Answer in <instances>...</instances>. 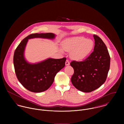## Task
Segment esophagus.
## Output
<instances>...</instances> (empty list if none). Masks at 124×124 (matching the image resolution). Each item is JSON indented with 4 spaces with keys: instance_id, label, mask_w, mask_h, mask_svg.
<instances>
[{
    "instance_id": "1",
    "label": "esophagus",
    "mask_w": 124,
    "mask_h": 124,
    "mask_svg": "<svg viewBox=\"0 0 124 124\" xmlns=\"http://www.w3.org/2000/svg\"><path fill=\"white\" fill-rule=\"evenodd\" d=\"M65 65H67V66L70 65V62H69V61L68 60H66V62H65Z\"/></svg>"
}]
</instances>
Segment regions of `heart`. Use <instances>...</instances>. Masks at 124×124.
<instances>
[{
  "label": "heart",
  "mask_w": 124,
  "mask_h": 124,
  "mask_svg": "<svg viewBox=\"0 0 124 124\" xmlns=\"http://www.w3.org/2000/svg\"><path fill=\"white\" fill-rule=\"evenodd\" d=\"M94 43L90 39L83 36H76L64 40L62 43L63 51L70 52L71 58L76 61L85 58L92 51ZM62 52V50H61Z\"/></svg>",
  "instance_id": "obj_1"
}]
</instances>
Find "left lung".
Here are the masks:
<instances>
[{"instance_id": "1", "label": "left lung", "mask_w": 124, "mask_h": 124, "mask_svg": "<svg viewBox=\"0 0 124 124\" xmlns=\"http://www.w3.org/2000/svg\"><path fill=\"white\" fill-rule=\"evenodd\" d=\"M93 51L83 61H72L70 63L74 73L71 78L73 86L85 93L100 87L106 81L110 68V57L102 39L93 35Z\"/></svg>"}]
</instances>
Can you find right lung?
I'll list each match as a JSON object with an SVG mask.
<instances>
[{"mask_svg":"<svg viewBox=\"0 0 124 124\" xmlns=\"http://www.w3.org/2000/svg\"><path fill=\"white\" fill-rule=\"evenodd\" d=\"M54 37L55 35L52 33L30 34L21 41L15 51L13 63L16 76L21 84L31 92L39 93L49 88L57 73L65 66L66 58H49L36 64H30L24 57L28 39L34 38L52 39Z\"/></svg>","mask_w":124,"mask_h":124,"instance_id":"1","label":"right lung"}]
</instances>
